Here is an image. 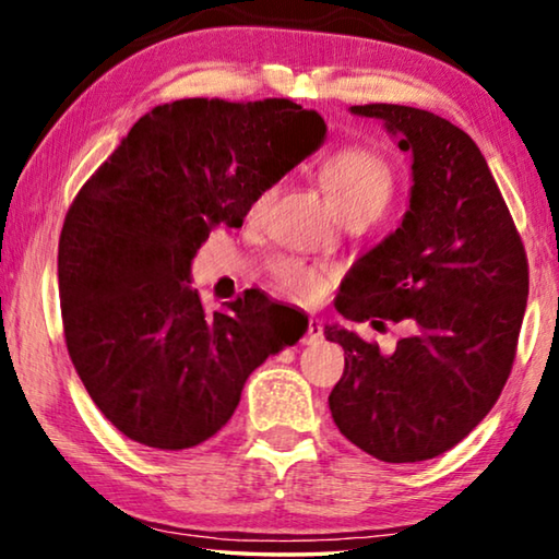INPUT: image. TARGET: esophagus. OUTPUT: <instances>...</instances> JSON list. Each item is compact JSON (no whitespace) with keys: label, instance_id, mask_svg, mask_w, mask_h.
I'll return each instance as SVG.
<instances>
[{"label":"esophagus","instance_id":"34e87169","mask_svg":"<svg viewBox=\"0 0 559 559\" xmlns=\"http://www.w3.org/2000/svg\"><path fill=\"white\" fill-rule=\"evenodd\" d=\"M320 340H323V325H320L318 318H308V328H306V337H302V343L318 345Z\"/></svg>","mask_w":559,"mask_h":559}]
</instances>
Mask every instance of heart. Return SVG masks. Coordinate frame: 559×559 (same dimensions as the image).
<instances>
[{"instance_id":"obj_1","label":"heart","mask_w":559,"mask_h":559,"mask_svg":"<svg viewBox=\"0 0 559 559\" xmlns=\"http://www.w3.org/2000/svg\"><path fill=\"white\" fill-rule=\"evenodd\" d=\"M323 175L330 194L343 214L362 210V206H374L382 212L392 197L394 169L384 155L370 147L347 145L335 150L323 163ZM276 194L278 182L263 187L253 197L251 214L266 212ZM269 273L281 290L298 300H316L330 281V271L325 266H313L300 259H273L269 263Z\"/></svg>"}]
</instances>
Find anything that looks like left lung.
<instances>
[{
	"instance_id": "left-lung-1",
	"label": "left lung",
	"mask_w": 559,
	"mask_h": 559,
	"mask_svg": "<svg viewBox=\"0 0 559 559\" xmlns=\"http://www.w3.org/2000/svg\"><path fill=\"white\" fill-rule=\"evenodd\" d=\"M412 153L409 210L340 286L337 313L412 320L414 333L382 355L345 328V372L330 392L340 433L386 463H414L456 447L493 409L513 370L527 302V257L478 145L429 110L370 103Z\"/></svg>"
}]
</instances>
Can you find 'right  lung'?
I'll return each instance as SVG.
<instances>
[{
    "label": "right lung",
    "mask_w": 559,
    "mask_h": 559,
    "mask_svg": "<svg viewBox=\"0 0 559 559\" xmlns=\"http://www.w3.org/2000/svg\"><path fill=\"white\" fill-rule=\"evenodd\" d=\"M325 120L286 98H185L145 112L66 214V347L91 400L157 451L214 437L249 374L308 328L257 288L206 313L189 266L212 226L323 145Z\"/></svg>",
    "instance_id": "obj_1"
}]
</instances>
